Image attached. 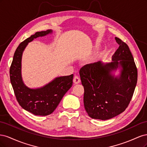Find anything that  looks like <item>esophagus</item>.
<instances>
[{
    "label": "esophagus",
    "instance_id": "1",
    "mask_svg": "<svg viewBox=\"0 0 147 147\" xmlns=\"http://www.w3.org/2000/svg\"><path fill=\"white\" fill-rule=\"evenodd\" d=\"M73 81L75 84H78L80 82V77L78 76H75L74 78Z\"/></svg>",
    "mask_w": 147,
    "mask_h": 147
}]
</instances>
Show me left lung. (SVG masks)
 Wrapping results in <instances>:
<instances>
[{"label": "left lung", "mask_w": 147, "mask_h": 147, "mask_svg": "<svg viewBox=\"0 0 147 147\" xmlns=\"http://www.w3.org/2000/svg\"><path fill=\"white\" fill-rule=\"evenodd\" d=\"M119 45L112 61H100L84 65L80 70L84 86V106L91 118L101 120L112 118L123 112L132 99L137 82V69L134 57L126 43L115 37ZM120 68L115 77L113 70Z\"/></svg>", "instance_id": "8db88e82"}]
</instances>
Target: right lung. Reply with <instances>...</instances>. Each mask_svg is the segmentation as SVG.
<instances>
[{
	"label": "right lung",
	"mask_w": 147,
	"mask_h": 147,
	"mask_svg": "<svg viewBox=\"0 0 147 147\" xmlns=\"http://www.w3.org/2000/svg\"><path fill=\"white\" fill-rule=\"evenodd\" d=\"M51 33L52 30L37 32L21 42L15 52L10 68V82L17 101L22 108L38 116H47L54 112L73 83V74L57 77L46 85L37 89L28 88L23 82L21 58L25 48L34 38Z\"/></svg>",
	"instance_id": "right-lung-1"
}]
</instances>
